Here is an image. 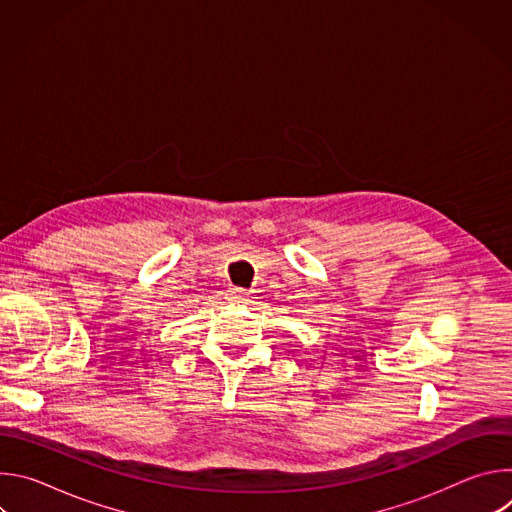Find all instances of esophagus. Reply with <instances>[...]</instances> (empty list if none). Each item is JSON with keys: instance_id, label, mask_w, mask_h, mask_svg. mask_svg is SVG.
Masks as SVG:
<instances>
[{"instance_id": "1", "label": "esophagus", "mask_w": 512, "mask_h": 512, "mask_svg": "<svg viewBox=\"0 0 512 512\" xmlns=\"http://www.w3.org/2000/svg\"><path fill=\"white\" fill-rule=\"evenodd\" d=\"M229 296L235 298V300H245V298L249 296V291H247V289H241V287H231Z\"/></svg>"}]
</instances>
